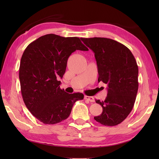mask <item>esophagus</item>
Instances as JSON below:
<instances>
[{
	"mask_svg": "<svg viewBox=\"0 0 159 159\" xmlns=\"http://www.w3.org/2000/svg\"><path fill=\"white\" fill-rule=\"evenodd\" d=\"M85 100L89 101V102H94V98L92 96H85Z\"/></svg>",
	"mask_w": 159,
	"mask_h": 159,
	"instance_id": "1",
	"label": "esophagus"
}]
</instances>
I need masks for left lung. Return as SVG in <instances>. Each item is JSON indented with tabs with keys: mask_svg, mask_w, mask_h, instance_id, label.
<instances>
[{
	"mask_svg": "<svg viewBox=\"0 0 159 159\" xmlns=\"http://www.w3.org/2000/svg\"><path fill=\"white\" fill-rule=\"evenodd\" d=\"M93 50L98 72V81L108 85L104 101L96 100L102 113L94 120L104 126H116L131 112L139 87L138 66L130 50L116 40L104 38H80Z\"/></svg>",
	"mask_w": 159,
	"mask_h": 159,
	"instance_id": "left-lung-1",
	"label": "left lung"
}]
</instances>
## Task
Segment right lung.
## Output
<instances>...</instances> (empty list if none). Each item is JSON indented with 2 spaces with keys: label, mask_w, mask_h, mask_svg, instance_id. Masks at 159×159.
Wrapping results in <instances>:
<instances>
[{
  "label": "right lung",
  "mask_w": 159,
  "mask_h": 159,
  "mask_svg": "<svg viewBox=\"0 0 159 159\" xmlns=\"http://www.w3.org/2000/svg\"><path fill=\"white\" fill-rule=\"evenodd\" d=\"M76 50L89 49L77 37L47 34L31 42L24 51L19 68L22 96L34 117L46 124H55L69 117L81 93H67L60 88L67 61Z\"/></svg>",
  "instance_id": "right-lung-1"
}]
</instances>
